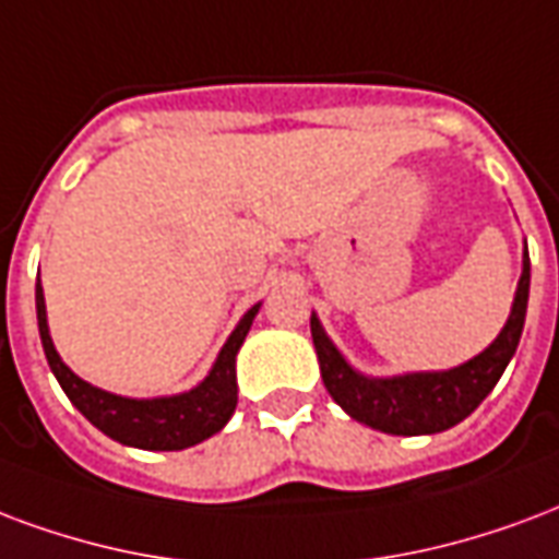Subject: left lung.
<instances>
[{
    "label": "left lung",
    "instance_id": "8db88e82",
    "mask_svg": "<svg viewBox=\"0 0 559 559\" xmlns=\"http://www.w3.org/2000/svg\"><path fill=\"white\" fill-rule=\"evenodd\" d=\"M527 293H531V258L524 248V269L519 290L512 301V313L503 332L495 337L489 349H483L468 364H459L444 373H408L394 379H367L355 373L337 346L322 332L317 317H311L313 346L320 358V373L325 391L355 420L391 436H432L456 427L459 420L489 396L498 384L500 373L515 355L522 341L524 313H527Z\"/></svg>",
    "mask_w": 559,
    "mask_h": 559
}]
</instances>
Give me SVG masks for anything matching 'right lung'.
I'll return each mask as SVG.
<instances>
[{
	"label": "right lung",
	"instance_id": "right-lung-1",
	"mask_svg": "<svg viewBox=\"0 0 559 559\" xmlns=\"http://www.w3.org/2000/svg\"><path fill=\"white\" fill-rule=\"evenodd\" d=\"M35 305L37 329H40V343L47 353L49 370L56 373L64 394L70 396V403L115 441L142 450H183L204 441V438L216 436L234 415V408H237V353L260 305H254L239 320L204 382L192 388L189 394L159 396V400H130V396L109 394V391L82 382L80 376L61 361L56 346H52L40 281L35 287Z\"/></svg>",
	"mask_w": 559,
	"mask_h": 559
}]
</instances>
